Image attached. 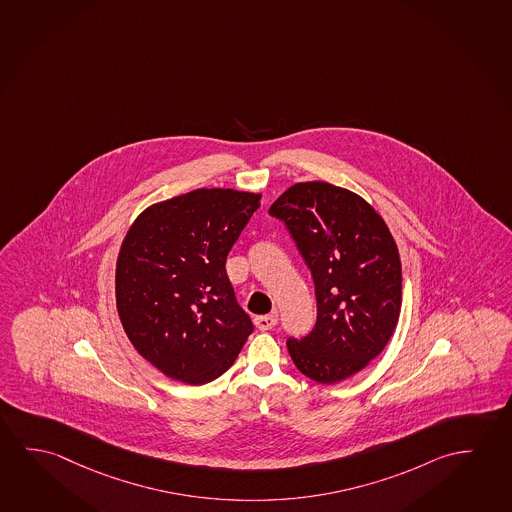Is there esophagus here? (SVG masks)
I'll return each mask as SVG.
<instances>
[{"instance_id":"esophagus-1","label":"esophagus","mask_w":512,"mask_h":512,"mask_svg":"<svg viewBox=\"0 0 512 512\" xmlns=\"http://www.w3.org/2000/svg\"><path fill=\"white\" fill-rule=\"evenodd\" d=\"M254 324L260 331H268L277 325V315H263V317L254 318Z\"/></svg>"}]
</instances>
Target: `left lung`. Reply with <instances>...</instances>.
I'll return each instance as SVG.
<instances>
[{
    "label": "left lung",
    "mask_w": 512,
    "mask_h": 512,
    "mask_svg": "<svg viewBox=\"0 0 512 512\" xmlns=\"http://www.w3.org/2000/svg\"><path fill=\"white\" fill-rule=\"evenodd\" d=\"M268 215L283 222L315 283L317 324L286 340L293 363L322 384L357 374L397 327L402 267L390 229L365 199L324 181L288 188Z\"/></svg>",
    "instance_id": "8db88e82"
}]
</instances>
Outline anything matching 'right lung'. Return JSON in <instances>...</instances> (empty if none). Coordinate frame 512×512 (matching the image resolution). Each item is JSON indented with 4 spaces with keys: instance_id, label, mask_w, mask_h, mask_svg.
I'll use <instances>...</instances> for the list:
<instances>
[{
    "instance_id": "add662e5",
    "label": "right lung",
    "mask_w": 512,
    "mask_h": 512,
    "mask_svg": "<svg viewBox=\"0 0 512 512\" xmlns=\"http://www.w3.org/2000/svg\"><path fill=\"white\" fill-rule=\"evenodd\" d=\"M261 195L199 188L153 204L122 242L115 297L138 354L176 381L201 386L235 363L251 318L226 260Z\"/></svg>"
}]
</instances>
